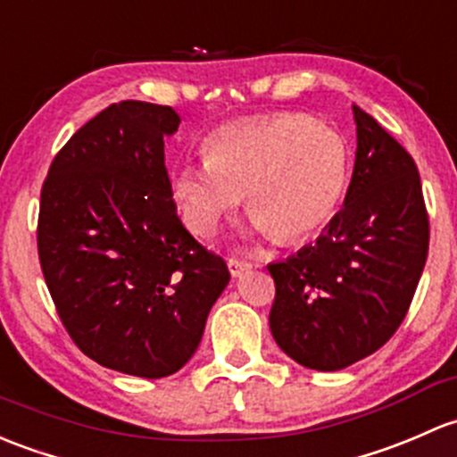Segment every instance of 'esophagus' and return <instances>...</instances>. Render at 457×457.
I'll list each match as a JSON object with an SVG mask.
<instances>
[{
  "label": "esophagus",
  "mask_w": 457,
  "mask_h": 457,
  "mask_svg": "<svg viewBox=\"0 0 457 457\" xmlns=\"http://www.w3.org/2000/svg\"><path fill=\"white\" fill-rule=\"evenodd\" d=\"M228 267H229V273H232L234 278H238V276H243L245 271H249V269H252L253 265L249 261H243V258L229 256L228 258Z\"/></svg>",
  "instance_id": "obj_1"
}]
</instances>
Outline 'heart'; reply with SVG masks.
Segmentation results:
<instances>
[{"mask_svg": "<svg viewBox=\"0 0 457 457\" xmlns=\"http://www.w3.org/2000/svg\"><path fill=\"white\" fill-rule=\"evenodd\" d=\"M205 160L170 175L181 219L196 234H212L245 192L249 214L276 241L320 229L342 201L348 146L330 124L304 113L237 120L214 129Z\"/></svg>", "mask_w": 457, "mask_h": 457, "instance_id": "1", "label": "heart"}]
</instances>
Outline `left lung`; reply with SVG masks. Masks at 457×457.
I'll use <instances>...</instances> for the list:
<instances>
[{
	"instance_id": "left-lung-1",
	"label": "left lung",
	"mask_w": 457,
	"mask_h": 457,
	"mask_svg": "<svg viewBox=\"0 0 457 457\" xmlns=\"http://www.w3.org/2000/svg\"><path fill=\"white\" fill-rule=\"evenodd\" d=\"M357 160L344 208L313 245L269 265V328L300 366L342 370L377 353L410 311L429 252L419 168L372 115L353 107Z\"/></svg>"
}]
</instances>
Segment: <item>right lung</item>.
Returning a JSON list of instances; mask_svg holds the SVG:
<instances>
[{"mask_svg":"<svg viewBox=\"0 0 457 457\" xmlns=\"http://www.w3.org/2000/svg\"><path fill=\"white\" fill-rule=\"evenodd\" d=\"M179 122L166 104H109L56 153L38 205V262L71 342L144 378L188 363L229 282L177 216L164 137Z\"/></svg>","mask_w":457,"mask_h":457,"instance_id":"right-lung-1","label":"right lung"}]
</instances>
